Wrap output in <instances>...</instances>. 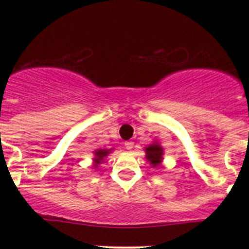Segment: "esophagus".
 Wrapping results in <instances>:
<instances>
[{"mask_svg": "<svg viewBox=\"0 0 249 249\" xmlns=\"http://www.w3.org/2000/svg\"><path fill=\"white\" fill-rule=\"evenodd\" d=\"M124 145L127 150H131L132 148H134V142H131V141H127V142H125Z\"/></svg>", "mask_w": 249, "mask_h": 249, "instance_id": "1", "label": "esophagus"}]
</instances>
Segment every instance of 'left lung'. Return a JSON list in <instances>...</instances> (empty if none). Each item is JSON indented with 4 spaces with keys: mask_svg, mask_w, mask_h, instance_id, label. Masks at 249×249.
I'll return each mask as SVG.
<instances>
[{
    "mask_svg": "<svg viewBox=\"0 0 249 249\" xmlns=\"http://www.w3.org/2000/svg\"><path fill=\"white\" fill-rule=\"evenodd\" d=\"M145 159L150 166L158 167L164 160V148L158 141H153L149 145L144 147Z\"/></svg>",
    "mask_w": 249,
    "mask_h": 249,
    "instance_id": "8db88e82",
    "label": "left lung"
}]
</instances>
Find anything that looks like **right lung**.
<instances>
[{"label":"right lung","instance_id":"1","mask_svg":"<svg viewBox=\"0 0 249 249\" xmlns=\"http://www.w3.org/2000/svg\"><path fill=\"white\" fill-rule=\"evenodd\" d=\"M113 152V148H110V149H102V148H99V149H95L94 150V164H92V166H94V169H97L99 167V165L101 164L102 161H104L105 158L107 157V155L110 154V153Z\"/></svg>","mask_w":249,"mask_h":249}]
</instances>
